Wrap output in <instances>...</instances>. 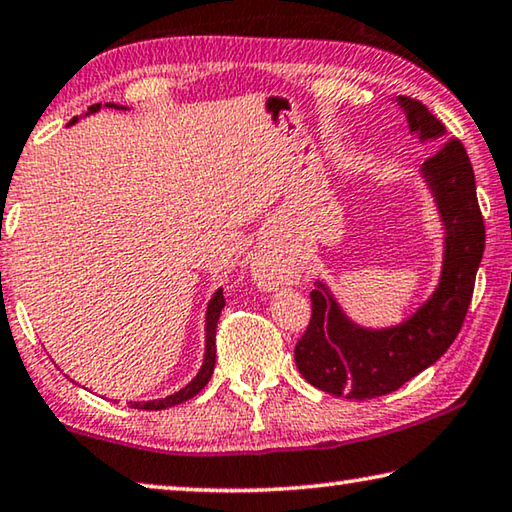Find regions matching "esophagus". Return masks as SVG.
Instances as JSON below:
<instances>
[{"mask_svg": "<svg viewBox=\"0 0 512 512\" xmlns=\"http://www.w3.org/2000/svg\"><path fill=\"white\" fill-rule=\"evenodd\" d=\"M251 270H254V281H258V286H263L265 290L279 288V283L283 279L281 272L274 270V267L267 263V261H263V258H256L254 267H251Z\"/></svg>", "mask_w": 512, "mask_h": 512, "instance_id": "1", "label": "esophagus"}]
</instances>
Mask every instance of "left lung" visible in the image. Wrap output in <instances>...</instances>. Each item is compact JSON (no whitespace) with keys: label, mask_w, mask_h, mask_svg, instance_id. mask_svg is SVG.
<instances>
[{"label":"left lung","mask_w":512,"mask_h":512,"mask_svg":"<svg viewBox=\"0 0 512 512\" xmlns=\"http://www.w3.org/2000/svg\"><path fill=\"white\" fill-rule=\"evenodd\" d=\"M397 102L420 140L445 142L422 165L447 229L445 265L440 286L420 311L383 331L351 324L324 283H317L311 322L295 345V363L308 383L335 397H383L445 354L465 322L485 249L474 170L463 142L447 140L445 124L422 102L404 95Z\"/></svg>","instance_id":"8db88e82"}]
</instances>
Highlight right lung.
<instances>
[{
  "mask_svg": "<svg viewBox=\"0 0 512 512\" xmlns=\"http://www.w3.org/2000/svg\"><path fill=\"white\" fill-rule=\"evenodd\" d=\"M108 106H115V104H108ZM120 108V106H115ZM99 111V104H92L88 108V113H95ZM77 122V117L70 120V124ZM224 292L222 288L215 292L213 299L208 301V311H206V354H204V365H201L199 374L192 379L186 388H181L179 392H174V395L165 397V399H154V401H129L131 408H140V410H163V408H170V406H177L183 404V401H188L197 395V392L204 388V385L211 381L213 370H215V331H217V320H220V313L224 308Z\"/></svg>",
  "mask_w": 512,
  "mask_h": 512,
  "instance_id": "obj_1",
  "label": "right lung"
}]
</instances>
